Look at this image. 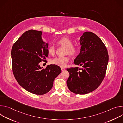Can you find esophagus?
<instances>
[{
  "mask_svg": "<svg viewBox=\"0 0 123 123\" xmlns=\"http://www.w3.org/2000/svg\"><path fill=\"white\" fill-rule=\"evenodd\" d=\"M61 68V70H62V71H64V70L65 69V68Z\"/></svg>",
  "mask_w": 123,
  "mask_h": 123,
  "instance_id": "esophagus-1",
  "label": "esophagus"
}]
</instances>
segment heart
Here are the masks:
<instances>
[{
  "instance_id": "obj_1",
  "label": "heart",
  "mask_w": 123,
  "mask_h": 123,
  "mask_svg": "<svg viewBox=\"0 0 123 123\" xmlns=\"http://www.w3.org/2000/svg\"><path fill=\"white\" fill-rule=\"evenodd\" d=\"M57 44L66 49L65 54H68L70 56L74 57L78 52V48L75 46H74L73 41L69 38L64 37L60 39L57 41ZM56 49L54 46L50 45L48 48V53L51 55H54L55 53ZM69 61V58L68 56L57 57L50 60L49 62L52 65H55L60 67H64Z\"/></svg>"
}]
</instances>
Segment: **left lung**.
<instances>
[{
    "label": "left lung",
    "instance_id": "1",
    "mask_svg": "<svg viewBox=\"0 0 123 123\" xmlns=\"http://www.w3.org/2000/svg\"><path fill=\"white\" fill-rule=\"evenodd\" d=\"M79 41L80 53L74 63L81 67L67 69L69 73L67 85L73 93L85 94L96 90L102 83L106 74L109 55L101 39L92 32L83 33Z\"/></svg>",
    "mask_w": 123,
    "mask_h": 123
}]
</instances>
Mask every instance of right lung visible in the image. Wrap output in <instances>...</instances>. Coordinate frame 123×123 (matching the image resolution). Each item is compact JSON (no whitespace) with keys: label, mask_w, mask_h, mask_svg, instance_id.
Listing matches in <instances>:
<instances>
[{"label":"right lung","mask_w":123,"mask_h":123,"mask_svg":"<svg viewBox=\"0 0 123 123\" xmlns=\"http://www.w3.org/2000/svg\"><path fill=\"white\" fill-rule=\"evenodd\" d=\"M42 31L30 30L22 34L13 44L12 50V72L18 84L28 92L37 95L48 92L54 81L61 73L60 67L39 63L48 56V44L42 39Z\"/></svg>","instance_id":"right-lung-1"}]
</instances>
